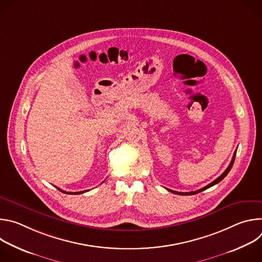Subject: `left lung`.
<instances>
[{
    "label": "left lung",
    "mask_w": 262,
    "mask_h": 262,
    "mask_svg": "<svg viewBox=\"0 0 262 262\" xmlns=\"http://www.w3.org/2000/svg\"><path fill=\"white\" fill-rule=\"evenodd\" d=\"M235 155H236V151L234 152L233 158H232V160H231V163H230V165L228 166V168L225 170V172H224L221 176H219L216 179H214L212 182H210L209 184H207L206 186H204V188H202V189H200V190H197V191H194V192H188V193L176 192V191H172V190H169V189H167V190H168V191H170V192H172V193H174V194H177V195H195V194H198V193H200V192H202V191H204V190H206V189L210 188V186H212V185H214V184L219 183L222 179H224V178H225V177L227 176V174L229 173V171L231 170V168H232V166H233V163H234V160H235Z\"/></svg>",
    "instance_id": "obj_1"
}]
</instances>
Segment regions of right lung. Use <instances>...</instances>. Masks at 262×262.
Segmentation results:
<instances>
[{"label":"right lung","instance_id":"add662e5","mask_svg":"<svg viewBox=\"0 0 262 262\" xmlns=\"http://www.w3.org/2000/svg\"><path fill=\"white\" fill-rule=\"evenodd\" d=\"M60 190V189H59ZM61 192H63V193H66V194H70V195H78V194H83V193H85V192H88L89 190H86V191H83V192H74V193H72V192H65V191H62V190H60Z\"/></svg>","mask_w":262,"mask_h":262}]
</instances>
